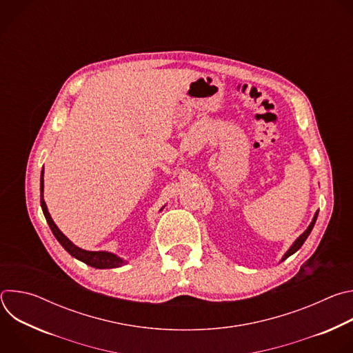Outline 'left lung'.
I'll use <instances>...</instances> for the list:
<instances>
[{"instance_id":"obj_1","label":"left lung","mask_w":353,"mask_h":353,"mask_svg":"<svg viewBox=\"0 0 353 353\" xmlns=\"http://www.w3.org/2000/svg\"><path fill=\"white\" fill-rule=\"evenodd\" d=\"M317 215H319V212H316V215H314V218H313V221H312V223L309 225V228L306 229V232L303 233V234H300L299 237H297V240L290 245V248L286 251V254L282 257V261L283 260H286L289 256H292L293 253H296V251L301 247V245H303V243L306 241V239L309 237V234H310V232L313 230V228H314V223H316V221H317Z\"/></svg>"}]
</instances>
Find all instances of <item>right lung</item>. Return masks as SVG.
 Here are the masks:
<instances>
[{
    "label": "right lung",
    "instance_id": "obj_1",
    "mask_svg": "<svg viewBox=\"0 0 353 353\" xmlns=\"http://www.w3.org/2000/svg\"><path fill=\"white\" fill-rule=\"evenodd\" d=\"M40 205L44 214V218L52 229L53 234L56 236V239L59 240V243L68 251V253L75 257L77 260L93 267V268H99V270H103V268H117L121 267L123 264H125V261H123L120 257L108 253V251H88V250H82L79 247H77L74 243H71L63 233L61 230L57 228V225L53 222L52 216H50L46 203L43 199V170H41V177H40Z\"/></svg>",
    "mask_w": 353,
    "mask_h": 353
}]
</instances>
